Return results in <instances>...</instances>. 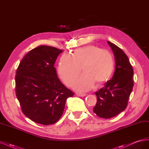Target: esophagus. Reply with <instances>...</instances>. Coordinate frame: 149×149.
<instances>
[{"label":"esophagus","instance_id":"esophagus-1","mask_svg":"<svg viewBox=\"0 0 149 149\" xmlns=\"http://www.w3.org/2000/svg\"><path fill=\"white\" fill-rule=\"evenodd\" d=\"M76 95L78 96H80V97H84L86 96V94L85 93H76Z\"/></svg>","mask_w":149,"mask_h":149}]
</instances>
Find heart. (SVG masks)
Segmentation results:
<instances>
[{"label":"heart","instance_id":"1","mask_svg":"<svg viewBox=\"0 0 149 149\" xmlns=\"http://www.w3.org/2000/svg\"><path fill=\"white\" fill-rule=\"evenodd\" d=\"M82 66L83 73L75 81L73 88L80 91L93 88L95 84L105 82L112 73L114 60L112 54L106 49L94 45L78 48L72 56L63 55L58 63L60 77L68 86L77 77Z\"/></svg>","mask_w":149,"mask_h":149}]
</instances>
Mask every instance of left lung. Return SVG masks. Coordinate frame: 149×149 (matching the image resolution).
<instances>
[{"label": "left lung", "instance_id": "left-lung-1", "mask_svg": "<svg viewBox=\"0 0 149 149\" xmlns=\"http://www.w3.org/2000/svg\"><path fill=\"white\" fill-rule=\"evenodd\" d=\"M115 57V72L111 79L95 93L97 102L93 112L100 118L109 119L119 114L127 106L132 91L134 71L127 56L114 43L107 41Z\"/></svg>", "mask_w": 149, "mask_h": 149}]
</instances>
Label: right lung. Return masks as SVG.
<instances>
[{"mask_svg":"<svg viewBox=\"0 0 149 149\" xmlns=\"http://www.w3.org/2000/svg\"><path fill=\"white\" fill-rule=\"evenodd\" d=\"M61 52L55 47L39 46L26 54L17 70V97L23 113L36 123H56L66 100L74 95L60 81L54 66Z\"/></svg>","mask_w":149,"mask_h":149,"instance_id":"right-lung-1","label":"right lung"}]
</instances>
